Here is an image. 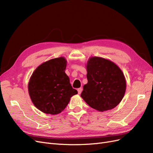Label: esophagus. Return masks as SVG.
<instances>
[{"mask_svg": "<svg viewBox=\"0 0 153 153\" xmlns=\"http://www.w3.org/2000/svg\"><path fill=\"white\" fill-rule=\"evenodd\" d=\"M77 91H78V93L79 94H80L82 91V88H78V89H77Z\"/></svg>", "mask_w": 153, "mask_h": 153, "instance_id": "obj_1", "label": "esophagus"}]
</instances>
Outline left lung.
Here are the masks:
<instances>
[{
    "mask_svg": "<svg viewBox=\"0 0 153 153\" xmlns=\"http://www.w3.org/2000/svg\"><path fill=\"white\" fill-rule=\"evenodd\" d=\"M86 68L88 82L83 87V100L100 112L115 108L126 91V80L121 69L109 60L98 57H91Z\"/></svg>",
    "mask_w": 153,
    "mask_h": 153,
    "instance_id": "1",
    "label": "left lung"
}]
</instances>
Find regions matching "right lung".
Returning <instances> with one entry per match:
<instances>
[{
  "instance_id": "1",
  "label": "right lung",
  "mask_w": 153,
  "mask_h": 153,
  "mask_svg": "<svg viewBox=\"0 0 153 153\" xmlns=\"http://www.w3.org/2000/svg\"><path fill=\"white\" fill-rule=\"evenodd\" d=\"M66 60L59 57L41 64L32 73L28 85L29 93L36 107L45 114L61 113L78 93L65 73Z\"/></svg>"
}]
</instances>
